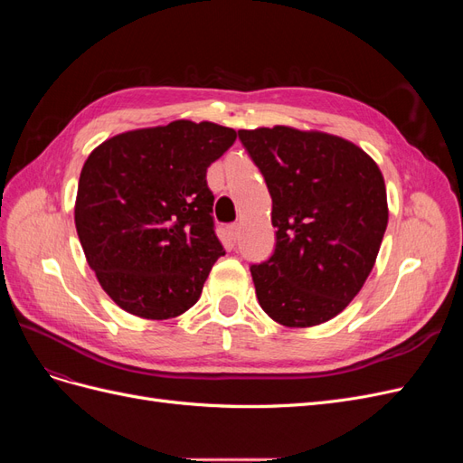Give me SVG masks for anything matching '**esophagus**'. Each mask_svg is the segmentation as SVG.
<instances>
[{"instance_id":"esophagus-1","label":"esophagus","mask_w":463,"mask_h":463,"mask_svg":"<svg viewBox=\"0 0 463 463\" xmlns=\"http://www.w3.org/2000/svg\"><path fill=\"white\" fill-rule=\"evenodd\" d=\"M237 232H240V226H237V223H230V226H226V233H228L230 240H235Z\"/></svg>"}]
</instances>
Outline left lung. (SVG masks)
<instances>
[{
  "label": "left lung",
  "mask_w": 463,
  "mask_h": 463,
  "mask_svg": "<svg viewBox=\"0 0 463 463\" xmlns=\"http://www.w3.org/2000/svg\"><path fill=\"white\" fill-rule=\"evenodd\" d=\"M272 197L274 255L250 266L262 311L288 328L340 315L369 278L388 226L369 154L338 135L288 125L241 129Z\"/></svg>",
  "instance_id": "1"
}]
</instances>
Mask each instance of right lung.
Wrapping results in <instances>:
<instances>
[{
    "mask_svg": "<svg viewBox=\"0 0 463 463\" xmlns=\"http://www.w3.org/2000/svg\"><path fill=\"white\" fill-rule=\"evenodd\" d=\"M235 138L213 121L177 119L119 133L89 154L75 201L77 235L123 311L165 320L199 301L223 255L206 170Z\"/></svg>",
    "mask_w": 463,
    "mask_h": 463,
    "instance_id": "add662e5",
    "label": "right lung"
}]
</instances>
